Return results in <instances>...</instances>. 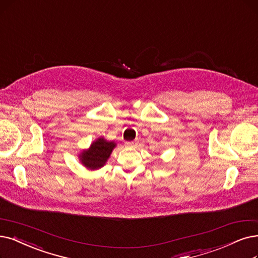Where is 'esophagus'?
<instances>
[{"instance_id":"esophagus-1","label":"esophagus","mask_w":258,"mask_h":258,"mask_svg":"<svg viewBox=\"0 0 258 258\" xmlns=\"http://www.w3.org/2000/svg\"><path fill=\"white\" fill-rule=\"evenodd\" d=\"M135 144H136V142H127L126 145L127 146H133V145H135Z\"/></svg>"}]
</instances>
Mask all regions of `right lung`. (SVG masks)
Returning <instances> with one entry per match:
<instances>
[{"mask_svg":"<svg viewBox=\"0 0 258 258\" xmlns=\"http://www.w3.org/2000/svg\"><path fill=\"white\" fill-rule=\"evenodd\" d=\"M116 144L114 142H108L105 139L99 138L91 144L88 150L80 153V161L88 169L95 170L101 168L106 164Z\"/></svg>","mask_w":258,"mask_h":258,"instance_id":"right-lung-1","label":"right lung"}]
</instances>
